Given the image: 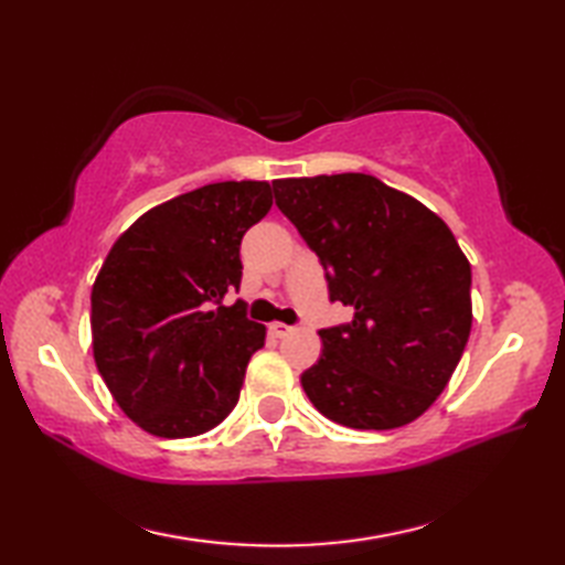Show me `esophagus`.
Masks as SVG:
<instances>
[{
	"instance_id": "esophagus-1",
	"label": "esophagus",
	"mask_w": 565,
	"mask_h": 565,
	"mask_svg": "<svg viewBox=\"0 0 565 565\" xmlns=\"http://www.w3.org/2000/svg\"><path fill=\"white\" fill-rule=\"evenodd\" d=\"M269 332L274 334V338H286V334L294 332V328L291 326H284V322H271Z\"/></svg>"
}]
</instances>
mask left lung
<instances>
[{"label":"left lung","instance_id":"8db88e82","mask_svg":"<svg viewBox=\"0 0 565 565\" xmlns=\"http://www.w3.org/2000/svg\"><path fill=\"white\" fill-rule=\"evenodd\" d=\"M276 206L326 269L330 301L354 308L320 330L303 391L352 429L413 423L447 388L471 334V264L449 225L371 174L276 179Z\"/></svg>","mask_w":565,"mask_h":565}]
</instances>
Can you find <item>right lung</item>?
Masks as SVG:
<instances>
[{"label":"right lung","instance_id":"obj_1","mask_svg":"<svg viewBox=\"0 0 565 565\" xmlns=\"http://www.w3.org/2000/svg\"><path fill=\"white\" fill-rule=\"evenodd\" d=\"M271 209L269 182H218L142 213L92 286V350L118 407L154 437L221 425L267 328L239 289V243Z\"/></svg>","mask_w":565,"mask_h":565}]
</instances>
